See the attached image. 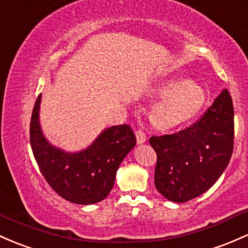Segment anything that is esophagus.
Wrapping results in <instances>:
<instances>
[{
  "instance_id": "34e87169",
  "label": "esophagus",
  "mask_w": 248,
  "mask_h": 248,
  "mask_svg": "<svg viewBox=\"0 0 248 248\" xmlns=\"http://www.w3.org/2000/svg\"><path fill=\"white\" fill-rule=\"evenodd\" d=\"M136 140H137L138 144H143V143L145 142L146 136H145V132L143 131L142 129H138L137 131H136Z\"/></svg>"
}]
</instances>
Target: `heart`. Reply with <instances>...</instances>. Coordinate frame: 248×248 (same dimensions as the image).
<instances>
[{
	"mask_svg": "<svg viewBox=\"0 0 248 248\" xmlns=\"http://www.w3.org/2000/svg\"><path fill=\"white\" fill-rule=\"evenodd\" d=\"M158 97L149 108L153 124L170 129L195 117L206 100L203 89L193 81H171L159 84L150 91Z\"/></svg>",
	"mask_w": 248,
	"mask_h": 248,
	"instance_id": "1",
	"label": "heart"
}]
</instances>
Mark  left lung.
<instances>
[{
    "mask_svg": "<svg viewBox=\"0 0 248 248\" xmlns=\"http://www.w3.org/2000/svg\"><path fill=\"white\" fill-rule=\"evenodd\" d=\"M234 110L227 90L196 123L149 140L156 151V189L172 202H187L219 180L233 153Z\"/></svg>",
    "mask_w": 248,
    "mask_h": 248,
    "instance_id": "8db88e82",
    "label": "left lung"
}]
</instances>
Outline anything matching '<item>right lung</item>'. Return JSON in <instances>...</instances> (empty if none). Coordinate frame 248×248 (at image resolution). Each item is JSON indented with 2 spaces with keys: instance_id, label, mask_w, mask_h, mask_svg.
<instances>
[{
  "instance_id": "obj_1",
  "label": "right lung",
  "mask_w": 248,
  "mask_h": 248,
  "mask_svg": "<svg viewBox=\"0 0 248 248\" xmlns=\"http://www.w3.org/2000/svg\"><path fill=\"white\" fill-rule=\"evenodd\" d=\"M41 94L31 119V145L40 171L53 190L78 204L100 202L110 194L117 170L136 145L129 125L106 127L86 149L67 153L50 144L40 125Z\"/></svg>"
}]
</instances>
